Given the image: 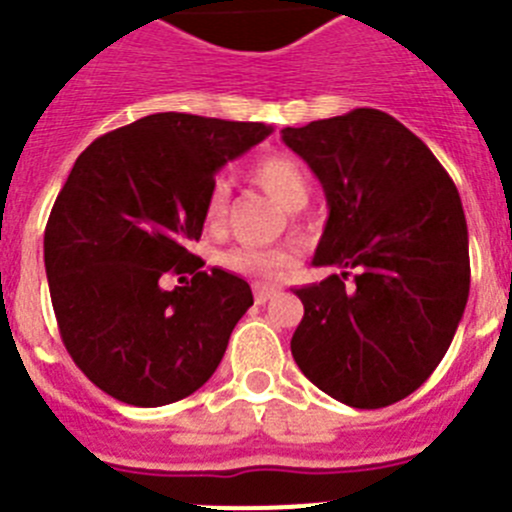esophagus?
Listing matches in <instances>:
<instances>
[{
	"label": "esophagus",
	"mask_w": 512,
	"mask_h": 512,
	"mask_svg": "<svg viewBox=\"0 0 512 512\" xmlns=\"http://www.w3.org/2000/svg\"><path fill=\"white\" fill-rule=\"evenodd\" d=\"M274 295H277V289L274 287H264V284H256V287H253V297H256V302H259V305L269 302Z\"/></svg>",
	"instance_id": "obj_1"
}]
</instances>
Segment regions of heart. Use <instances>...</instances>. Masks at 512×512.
I'll return each mask as SVG.
<instances>
[{
  "mask_svg": "<svg viewBox=\"0 0 512 512\" xmlns=\"http://www.w3.org/2000/svg\"><path fill=\"white\" fill-rule=\"evenodd\" d=\"M248 176L259 184L266 194H271L284 210L297 212L310 200V182L295 158L271 153L253 161ZM230 187L225 179H215L205 197V223L210 230H220L228 215ZM220 264L241 277H251L256 282H279L289 277L297 266L295 246H233L220 253Z\"/></svg>",
  "mask_w": 512,
  "mask_h": 512,
  "instance_id": "obj_1",
  "label": "heart"
}]
</instances>
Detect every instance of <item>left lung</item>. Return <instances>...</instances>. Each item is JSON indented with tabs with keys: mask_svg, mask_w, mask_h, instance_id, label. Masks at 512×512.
Returning <instances> with one entry per match:
<instances>
[{
	"mask_svg": "<svg viewBox=\"0 0 512 512\" xmlns=\"http://www.w3.org/2000/svg\"><path fill=\"white\" fill-rule=\"evenodd\" d=\"M328 202L292 356L318 390L351 408L408 397L449 351L469 297L467 217L431 148L387 112L284 128ZM355 271L352 282L347 274Z\"/></svg>",
	"mask_w": 512,
	"mask_h": 512,
	"instance_id": "8db88e82",
	"label": "left lung"
}]
</instances>
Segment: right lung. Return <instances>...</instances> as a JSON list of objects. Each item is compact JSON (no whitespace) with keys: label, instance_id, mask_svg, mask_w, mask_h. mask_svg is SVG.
I'll return each instance as SVG.
<instances>
[{"label":"right lung","instance_id":"add662e5","mask_svg":"<svg viewBox=\"0 0 512 512\" xmlns=\"http://www.w3.org/2000/svg\"><path fill=\"white\" fill-rule=\"evenodd\" d=\"M271 130L158 112L76 158L45 225V274L63 346L115 400L158 408L215 374L253 295L230 271H202L187 246L217 171ZM166 273L193 279L164 290Z\"/></svg>","mask_w":512,"mask_h":512}]
</instances>
